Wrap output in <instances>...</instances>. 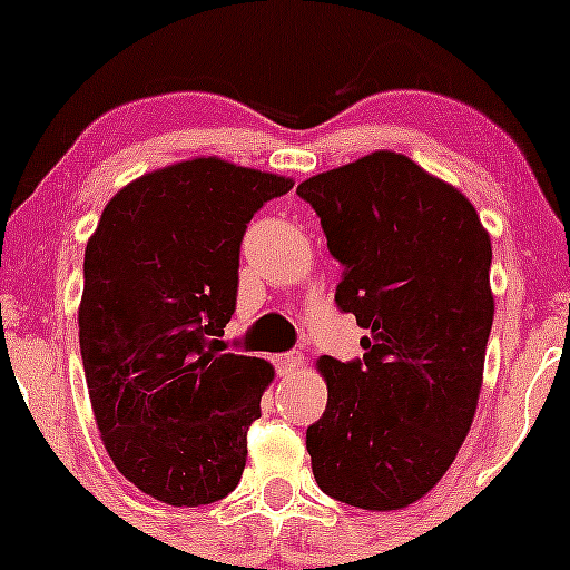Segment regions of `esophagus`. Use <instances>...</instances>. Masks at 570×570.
<instances>
[{
  "mask_svg": "<svg viewBox=\"0 0 570 570\" xmlns=\"http://www.w3.org/2000/svg\"><path fill=\"white\" fill-rule=\"evenodd\" d=\"M305 364V356L303 353H281L276 356V367H278V375H294L299 367Z\"/></svg>",
  "mask_w": 570,
  "mask_h": 570,
  "instance_id": "34e87169",
  "label": "esophagus"
}]
</instances>
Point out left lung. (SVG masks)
<instances>
[{"label":"left lung","mask_w":570,"mask_h":570,"mask_svg":"<svg viewBox=\"0 0 570 570\" xmlns=\"http://www.w3.org/2000/svg\"><path fill=\"white\" fill-rule=\"evenodd\" d=\"M343 265L335 303L364 356L318 358L330 399L307 426L318 488L358 509L426 495L472 429L493 326L490 235L474 206L396 153L297 187Z\"/></svg>","instance_id":"1"}]
</instances>
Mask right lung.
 I'll use <instances>...</instances> for the list:
<instances>
[{"label": "right lung", "instance_id": "add662e5", "mask_svg": "<svg viewBox=\"0 0 570 570\" xmlns=\"http://www.w3.org/2000/svg\"><path fill=\"white\" fill-rule=\"evenodd\" d=\"M292 187L219 158L176 163L122 187L85 246L80 351L98 431L120 474L163 503H214L244 474L273 367L219 353V337L246 225Z\"/></svg>", "mask_w": 570, "mask_h": 570}]
</instances>
